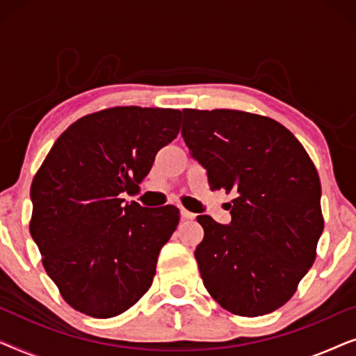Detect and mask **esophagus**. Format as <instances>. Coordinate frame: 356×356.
I'll list each match as a JSON object with an SVG mask.
<instances>
[{
	"instance_id": "esophagus-1",
	"label": "esophagus",
	"mask_w": 356,
	"mask_h": 356,
	"mask_svg": "<svg viewBox=\"0 0 356 356\" xmlns=\"http://www.w3.org/2000/svg\"><path fill=\"white\" fill-rule=\"evenodd\" d=\"M179 213H181V218L183 220H193L194 217V213L193 212H189V211H186V209H181V211H179Z\"/></svg>"
}]
</instances>
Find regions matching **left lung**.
Segmentation results:
<instances>
[{
  "label": "left lung",
  "instance_id": "obj_1",
  "mask_svg": "<svg viewBox=\"0 0 356 356\" xmlns=\"http://www.w3.org/2000/svg\"><path fill=\"white\" fill-rule=\"evenodd\" d=\"M183 139L212 191L233 193L230 225L199 216L204 286L236 316L284 306L316 259L324 228L318 170L285 126L240 110H183Z\"/></svg>",
  "mask_w": 356,
  "mask_h": 356
}]
</instances>
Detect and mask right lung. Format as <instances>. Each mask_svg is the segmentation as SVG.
I'll use <instances>...</instances> for the list:
<instances>
[{"instance_id": "right-lung-1", "label": "right lung", "mask_w": 356, "mask_h": 356, "mask_svg": "<svg viewBox=\"0 0 356 356\" xmlns=\"http://www.w3.org/2000/svg\"><path fill=\"white\" fill-rule=\"evenodd\" d=\"M181 111L113 106L72 123L31 186V235L63 300L92 318H113L152 285L159 252L177 230L175 206L140 207L155 154L179 133Z\"/></svg>"}]
</instances>
